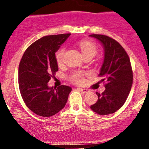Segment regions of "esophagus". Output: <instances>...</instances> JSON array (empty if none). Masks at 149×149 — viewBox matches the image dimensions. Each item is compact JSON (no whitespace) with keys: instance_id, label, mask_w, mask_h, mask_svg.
I'll list each match as a JSON object with an SVG mask.
<instances>
[{"instance_id":"34e87169","label":"esophagus","mask_w":149,"mask_h":149,"mask_svg":"<svg viewBox=\"0 0 149 149\" xmlns=\"http://www.w3.org/2000/svg\"><path fill=\"white\" fill-rule=\"evenodd\" d=\"M78 90H79V91L81 92L82 93H83V94H86V93H88V92H89V90H88V89H85V88H78Z\"/></svg>"}]
</instances>
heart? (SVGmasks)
<instances>
[{"label":"heart","mask_w":149,"mask_h":149,"mask_svg":"<svg viewBox=\"0 0 149 149\" xmlns=\"http://www.w3.org/2000/svg\"><path fill=\"white\" fill-rule=\"evenodd\" d=\"M80 49L81 50L82 54L83 57H93L94 56L96 55L97 52V49L95 44L92 43V42L89 40H81L79 43ZM65 53V48L64 47H61L59 48L55 53V59L57 61V63L59 65L61 64L64 61V56ZM83 73L80 72H76L71 76V79L75 83L81 84L84 82V78H83Z\"/></svg>","instance_id":"heart-1"}]
</instances>
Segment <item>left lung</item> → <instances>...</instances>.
<instances>
[{
	"label": "left lung",
	"mask_w": 149,
	"mask_h": 149,
	"mask_svg": "<svg viewBox=\"0 0 149 149\" xmlns=\"http://www.w3.org/2000/svg\"><path fill=\"white\" fill-rule=\"evenodd\" d=\"M104 47V61L99 76L106 80V90L100 94L97 102L90 109L99 115L117 111L127 100L132 85L133 74L130 60L123 47L114 39L104 35L92 34Z\"/></svg>",
	"instance_id": "8db88e82"
}]
</instances>
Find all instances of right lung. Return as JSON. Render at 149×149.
I'll list each match as a JSON object with an SVG mask.
<instances>
[{"instance_id": "right-lung-1", "label": "right lung", "mask_w": 149, "mask_h": 149, "mask_svg": "<svg viewBox=\"0 0 149 149\" xmlns=\"http://www.w3.org/2000/svg\"><path fill=\"white\" fill-rule=\"evenodd\" d=\"M70 35L47 36L38 39L26 49L20 61V93L27 107L37 115H55L67 102L71 88L66 85L49 87L48 82L58 71L55 53Z\"/></svg>"}]
</instances>
